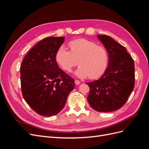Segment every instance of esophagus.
I'll list each match as a JSON object with an SVG mask.
<instances>
[{
	"label": "esophagus",
	"instance_id": "34e87169",
	"mask_svg": "<svg viewBox=\"0 0 149 149\" xmlns=\"http://www.w3.org/2000/svg\"><path fill=\"white\" fill-rule=\"evenodd\" d=\"M74 83H75V84H76V85H79V84L81 83V82L79 81H78V80H77V79H75Z\"/></svg>",
	"mask_w": 149,
	"mask_h": 149
}]
</instances>
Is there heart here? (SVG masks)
Here are the masks:
<instances>
[{"label": "heart", "instance_id": "heart-1", "mask_svg": "<svg viewBox=\"0 0 149 149\" xmlns=\"http://www.w3.org/2000/svg\"><path fill=\"white\" fill-rule=\"evenodd\" d=\"M70 51L64 47L58 48L55 53V61L65 71L71 72L78 64L74 73L79 78L94 79L101 76L106 69L108 55L106 48L85 38H78L68 43Z\"/></svg>", "mask_w": 149, "mask_h": 149}]
</instances>
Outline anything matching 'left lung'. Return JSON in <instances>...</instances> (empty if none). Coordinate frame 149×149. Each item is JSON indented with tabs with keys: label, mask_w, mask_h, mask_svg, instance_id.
<instances>
[{
	"label": "left lung",
	"mask_w": 149,
	"mask_h": 149,
	"mask_svg": "<svg viewBox=\"0 0 149 149\" xmlns=\"http://www.w3.org/2000/svg\"><path fill=\"white\" fill-rule=\"evenodd\" d=\"M108 53V65L101 77L87 83L89 105L98 112L118 110L127 101L135 82L134 62L127 49L111 37L98 35Z\"/></svg>",
	"instance_id": "1"
}]
</instances>
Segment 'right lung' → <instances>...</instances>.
Instances as JSON below:
<instances>
[{"instance_id": "1", "label": "right lung", "mask_w": 149, "mask_h": 149, "mask_svg": "<svg viewBox=\"0 0 149 149\" xmlns=\"http://www.w3.org/2000/svg\"><path fill=\"white\" fill-rule=\"evenodd\" d=\"M63 37L42 40L31 48L20 66L22 95L37 114L49 117L65 106L74 88V80L59 68L55 53L65 42Z\"/></svg>"}]
</instances>
